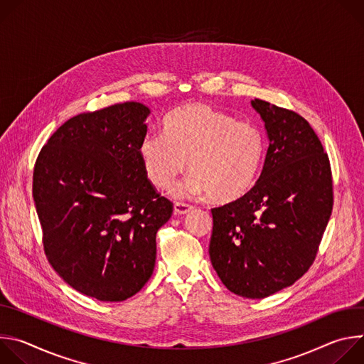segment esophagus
<instances>
[{"label":"esophagus","instance_id":"obj_1","mask_svg":"<svg viewBox=\"0 0 364 364\" xmlns=\"http://www.w3.org/2000/svg\"><path fill=\"white\" fill-rule=\"evenodd\" d=\"M193 210V205L187 203H176L174 204V215H187Z\"/></svg>","mask_w":364,"mask_h":364}]
</instances>
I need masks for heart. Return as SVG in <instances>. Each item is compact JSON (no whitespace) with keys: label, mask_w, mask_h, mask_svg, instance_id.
<instances>
[{"label":"heart","mask_w":364,"mask_h":364,"mask_svg":"<svg viewBox=\"0 0 364 364\" xmlns=\"http://www.w3.org/2000/svg\"><path fill=\"white\" fill-rule=\"evenodd\" d=\"M164 134L146 135L138 148L145 177L160 190L176 183L187 161L193 174L180 191L209 194L223 204L246 196L261 174L264 134L205 103H188L171 112Z\"/></svg>","instance_id":"1"}]
</instances>
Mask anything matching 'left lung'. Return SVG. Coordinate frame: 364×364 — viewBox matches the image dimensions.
<instances>
[{
  "label": "left lung",
  "instance_id": "left-lung-1",
  "mask_svg": "<svg viewBox=\"0 0 364 364\" xmlns=\"http://www.w3.org/2000/svg\"><path fill=\"white\" fill-rule=\"evenodd\" d=\"M269 139L261 177L242 198L212 209L210 261L225 287L269 296L313 265L333 210L328 155L296 112L255 99Z\"/></svg>",
  "mask_w": 364,
  "mask_h": 364
}]
</instances>
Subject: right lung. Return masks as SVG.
Wrapping results in <instances>:
<instances>
[{
  "mask_svg": "<svg viewBox=\"0 0 364 364\" xmlns=\"http://www.w3.org/2000/svg\"><path fill=\"white\" fill-rule=\"evenodd\" d=\"M149 108L125 102L66 121L41 148L33 197L51 267L99 301L135 295L151 278L173 203L142 170Z\"/></svg>",
  "mask_w": 364,
  "mask_h": 364,
  "instance_id": "obj_1",
  "label": "right lung"
}]
</instances>
